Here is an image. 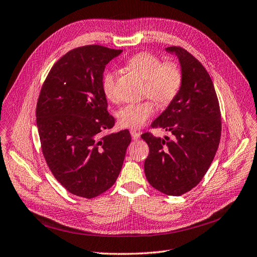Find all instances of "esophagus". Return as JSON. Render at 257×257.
I'll return each instance as SVG.
<instances>
[{
  "mask_svg": "<svg viewBox=\"0 0 257 257\" xmlns=\"http://www.w3.org/2000/svg\"><path fill=\"white\" fill-rule=\"evenodd\" d=\"M130 135L133 137L134 140H139V139H140V133H138L136 130H130Z\"/></svg>",
  "mask_w": 257,
  "mask_h": 257,
  "instance_id": "1",
  "label": "esophagus"
}]
</instances>
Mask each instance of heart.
Wrapping results in <instances>:
<instances>
[{
  "mask_svg": "<svg viewBox=\"0 0 257 257\" xmlns=\"http://www.w3.org/2000/svg\"><path fill=\"white\" fill-rule=\"evenodd\" d=\"M127 67L144 79L143 96L150 97L160 105H168L178 96L182 86V72L173 62L163 63L150 53H140L131 57ZM105 97L112 102L119 99L117 91V72L107 71L102 79ZM155 113V104L150 99L122 106L117 117L122 127L140 128Z\"/></svg>",
  "mask_w": 257,
  "mask_h": 257,
  "instance_id": "1",
  "label": "heart"
}]
</instances>
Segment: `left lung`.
<instances>
[{
  "instance_id": "left-lung-1",
  "label": "left lung",
  "mask_w": 257,
  "mask_h": 257,
  "mask_svg": "<svg viewBox=\"0 0 257 257\" xmlns=\"http://www.w3.org/2000/svg\"><path fill=\"white\" fill-rule=\"evenodd\" d=\"M178 57L182 86L178 96L152 122L173 139L141 136L150 154L144 172L150 184L169 196L194 188L207 173L221 139V111L213 82L203 65L182 47H168Z\"/></svg>"
}]
</instances>
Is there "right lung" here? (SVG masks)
Instances as JSON below:
<instances>
[{
	"label": "right lung",
	"mask_w": 257,
	"mask_h": 257,
	"mask_svg": "<svg viewBox=\"0 0 257 257\" xmlns=\"http://www.w3.org/2000/svg\"><path fill=\"white\" fill-rule=\"evenodd\" d=\"M121 51L99 45L70 50L49 71L36 105L42 151L51 173L68 192L87 199L116 182L131 142L127 129L100 138L115 122L106 109L103 72Z\"/></svg>",
	"instance_id": "right-lung-1"
}]
</instances>
